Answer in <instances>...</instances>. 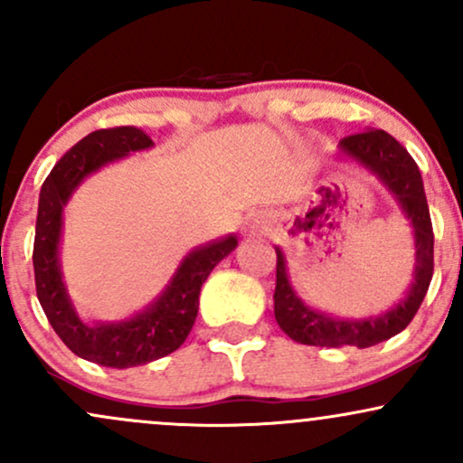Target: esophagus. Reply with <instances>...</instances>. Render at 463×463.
<instances>
[{
    "mask_svg": "<svg viewBox=\"0 0 463 463\" xmlns=\"http://www.w3.org/2000/svg\"><path fill=\"white\" fill-rule=\"evenodd\" d=\"M269 224H272V220H269L268 213H263V211H259V213H252L250 215V222H248V228L250 231H257V232H268L269 231Z\"/></svg>",
    "mask_w": 463,
    "mask_h": 463,
    "instance_id": "34e87169",
    "label": "esophagus"
}]
</instances>
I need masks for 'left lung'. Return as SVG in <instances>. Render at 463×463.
Returning <instances> with one entry per match:
<instances>
[{"label": "left lung", "instance_id": "obj_1", "mask_svg": "<svg viewBox=\"0 0 463 463\" xmlns=\"http://www.w3.org/2000/svg\"><path fill=\"white\" fill-rule=\"evenodd\" d=\"M339 156L361 165L383 184L413 231V280L407 296L381 316L346 320L307 305L291 287L285 252L276 246L274 317L285 335L307 346L370 348L385 342L413 320L433 279V226L416 161L385 130H365L339 141Z\"/></svg>", "mask_w": 463, "mask_h": 463}]
</instances>
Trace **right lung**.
<instances>
[{
  "label": "right lung",
  "mask_w": 463,
  "mask_h": 463,
  "mask_svg": "<svg viewBox=\"0 0 463 463\" xmlns=\"http://www.w3.org/2000/svg\"><path fill=\"white\" fill-rule=\"evenodd\" d=\"M150 147L154 141L135 126L95 130L54 165L39 195L32 252L36 296L65 346L78 357L106 368L146 365L183 346L198 316L202 283L237 248V237L228 235L191 250L161 294L124 320L87 322L78 316L61 268L62 213L67 202L80 183L98 169Z\"/></svg>",
  "instance_id": "1"
}]
</instances>
